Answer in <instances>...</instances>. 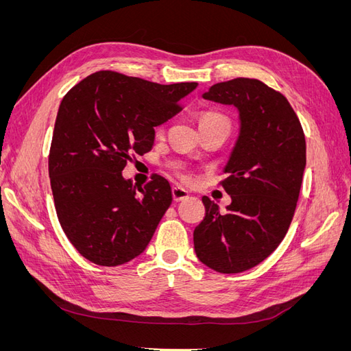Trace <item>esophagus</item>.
<instances>
[{"label": "esophagus", "mask_w": 351, "mask_h": 351, "mask_svg": "<svg viewBox=\"0 0 351 351\" xmlns=\"http://www.w3.org/2000/svg\"><path fill=\"white\" fill-rule=\"evenodd\" d=\"M189 196H190L189 190H186V189H183V187H180V186L173 187V197H174L176 202H183V200H186Z\"/></svg>", "instance_id": "34e87169"}]
</instances>
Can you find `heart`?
I'll return each instance as SVG.
<instances>
[{
	"mask_svg": "<svg viewBox=\"0 0 351 351\" xmlns=\"http://www.w3.org/2000/svg\"><path fill=\"white\" fill-rule=\"evenodd\" d=\"M206 119H222V117L215 115V114H208V115L202 117V120H206ZM202 120H200V121H202ZM162 130H164V125H158V127H156V133H158V134L162 133Z\"/></svg>",
	"mask_w": 351,
	"mask_h": 351,
	"instance_id": "obj_1",
	"label": "heart"
}]
</instances>
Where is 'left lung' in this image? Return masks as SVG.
<instances>
[{"label": "left lung", "mask_w": 351, "mask_h": 351, "mask_svg": "<svg viewBox=\"0 0 351 351\" xmlns=\"http://www.w3.org/2000/svg\"><path fill=\"white\" fill-rule=\"evenodd\" d=\"M202 97L237 110L239 134L222 182L231 204L221 210L202 197L206 215L193 232L195 252L208 268L237 274L267 259L289 230L306 167V141L290 102L261 80L221 82Z\"/></svg>", "instance_id": "1"}]
</instances>
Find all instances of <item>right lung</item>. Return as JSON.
I'll list each match as a JSON object with an SVG mask.
<instances>
[{
	"label": "right lung",
	"instance_id": "1",
	"mask_svg": "<svg viewBox=\"0 0 351 351\" xmlns=\"http://www.w3.org/2000/svg\"><path fill=\"white\" fill-rule=\"evenodd\" d=\"M196 88L98 71L62 98L49 178L60 224L82 256L117 267L145 252L171 205V186L161 176L137 186L121 171L132 154L152 149L155 127L173 119Z\"/></svg>",
	"mask_w": 351,
	"mask_h": 351
}]
</instances>
